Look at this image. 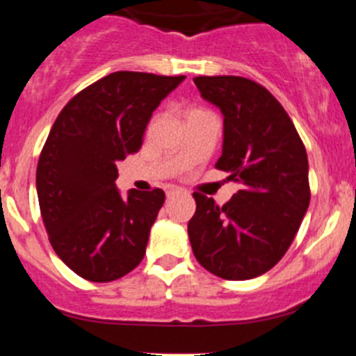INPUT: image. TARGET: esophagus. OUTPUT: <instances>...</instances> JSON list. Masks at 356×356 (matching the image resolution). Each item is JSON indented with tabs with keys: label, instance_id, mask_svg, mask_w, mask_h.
<instances>
[{
	"label": "esophagus",
	"instance_id": "34e87169",
	"mask_svg": "<svg viewBox=\"0 0 356 356\" xmlns=\"http://www.w3.org/2000/svg\"><path fill=\"white\" fill-rule=\"evenodd\" d=\"M178 193H181V188L175 187V185H171V187L165 188V194H168V196H175V194H178Z\"/></svg>",
	"mask_w": 356,
	"mask_h": 356
}]
</instances>
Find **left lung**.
<instances>
[{
	"label": "left lung",
	"mask_w": 356,
	"mask_h": 356,
	"mask_svg": "<svg viewBox=\"0 0 356 356\" xmlns=\"http://www.w3.org/2000/svg\"><path fill=\"white\" fill-rule=\"evenodd\" d=\"M203 99L225 118L216 168L241 191L222 207L194 193L188 221L194 257L225 280H251L282 260L310 203L307 149L266 87L242 76H196Z\"/></svg>",
	"instance_id": "8db88e82"
}]
</instances>
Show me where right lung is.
<instances>
[{
    "label": "right lung",
    "mask_w": 356,
    "mask_h": 356,
    "mask_svg": "<svg viewBox=\"0 0 356 356\" xmlns=\"http://www.w3.org/2000/svg\"><path fill=\"white\" fill-rule=\"evenodd\" d=\"M185 76L118 71L62 108L37 163L40 213L58 259L89 282H114L139 266L162 209V188L122 197L115 163L143 146L163 97Z\"/></svg>",
    "instance_id": "add662e5"
}]
</instances>
